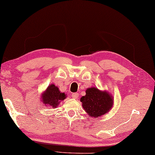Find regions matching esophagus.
<instances>
[{"mask_svg":"<svg viewBox=\"0 0 155 155\" xmlns=\"http://www.w3.org/2000/svg\"><path fill=\"white\" fill-rule=\"evenodd\" d=\"M71 96H72L73 98L77 99L78 97V94H77V93H74V94H73L72 95H71Z\"/></svg>","mask_w":155,"mask_h":155,"instance_id":"1","label":"esophagus"}]
</instances>
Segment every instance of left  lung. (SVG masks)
Instances as JSON below:
<instances>
[{
	"label": "left lung",
	"instance_id": "1",
	"mask_svg": "<svg viewBox=\"0 0 155 155\" xmlns=\"http://www.w3.org/2000/svg\"><path fill=\"white\" fill-rule=\"evenodd\" d=\"M83 109L90 116L100 117L112 108L114 99L111 94L95 87L86 90V95L81 97Z\"/></svg>",
	"mask_w": 155,
	"mask_h": 155
}]
</instances>
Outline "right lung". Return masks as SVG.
<instances>
[{
    "label": "right lung",
    "mask_w": 155,
    "mask_h": 155,
    "mask_svg": "<svg viewBox=\"0 0 155 155\" xmlns=\"http://www.w3.org/2000/svg\"><path fill=\"white\" fill-rule=\"evenodd\" d=\"M66 95L59 91L58 87L54 84H51L48 87L46 91L41 95V101L45 105L56 108L59 102L66 98Z\"/></svg>",
    "instance_id": "obj_1"
}]
</instances>
